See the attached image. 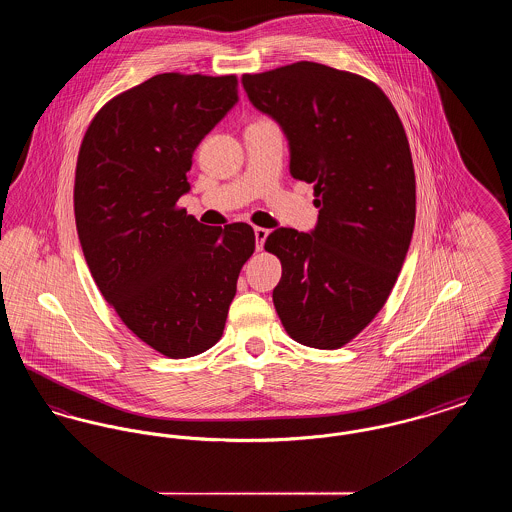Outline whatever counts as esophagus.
<instances>
[{
	"label": "esophagus",
	"instance_id": "obj_1",
	"mask_svg": "<svg viewBox=\"0 0 512 512\" xmlns=\"http://www.w3.org/2000/svg\"><path fill=\"white\" fill-rule=\"evenodd\" d=\"M268 230L267 228H255V249L261 251L263 245L267 242Z\"/></svg>",
	"mask_w": 512,
	"mask_h": 512
}]
</instances>
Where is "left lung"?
Instances as JSON below:
<instances>
[{
	"label": "left lung",
	"mask_w": 512,
	"mask_h": 512,
	"mask_svg": "<svg viewBox=\"0 0 512 512\" xmlns=\"http://www.w3.org/2000/svg\"><path fill=\"white\" fill-rule=\"evenodd\" d=\"M253 107L290 147V174L315 188L317 226L276 228L282 263L272 292L293 340L338 349L384 307L407 257L416 215L413 157L386 94L357 74L299 61L242 76Z\"/></svg>",
	"instance_id": "1"
}]
</instances>
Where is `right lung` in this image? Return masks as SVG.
<instances>
[{
  "instance_id": "right-lung-1",
  "label": "right lung",
  "mask_w": 512,
  "mask_h": 512,
  "mask_svg": "<svg viewBox=\"0 0 512 512\" xmlns=\"http://www.w3.org/2000/svg\"><path fill=\"white\" fill-rule=\"evenodd\" d=\"M238 103L236 76L157 74L88 126L74 178L78 240L122 322L171 359L222 336L253 228L207 226L176 209L199 142Z\"/></svg>"
}]
</instances>
